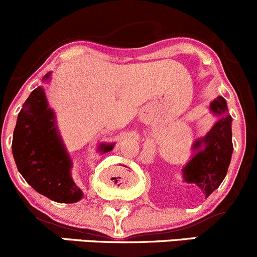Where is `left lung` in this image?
<instances>
[{"instance_id": "obj_1", "label": "left lung", "mask_w": 257, "mask_h": 257, "mask_svg": "<svg viewBox=\"0 0 257 257\" xmlns=\"http://www.w3.org/2000/svg\"><path fill=\"white\" fill-rule=\"evenodd\" d=\"M211 110L219 115L211 131L203 139L194 144L195 149L204 143L205 148L199 150L193 159L184 168V178L188 183H194L203 190L206 198L219 188L226 177L232 155V118L227 113L226 100L222 97L215 98L210 105Z\"/></svg>"}]
</instances>
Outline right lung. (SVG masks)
<instances>
[{
	"label": "right lung",
	"mask_w": 257,
	"mask_h": 257,
	"mask_svg": "<svg viewBox=\"0 0 257 257\" xmlns=\"http://www.w3.org/2000/svg\"><path fill=\"white\" fill-rule=\"evenodd\" d=\"M48 77L49 73L45 78ZM112 148L102 145L104 152ZM12 153L18 172L36 191L57 203L72 204L82 199V191L69 174L71 160L56 131L43 87L31 93L18 114Z\"/></svg>",
	"instance_id": "1"
}]
</instances>
